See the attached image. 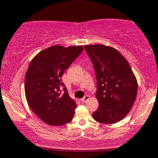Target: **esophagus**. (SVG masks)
I'll use <instances>...</instances> for the list:
<instances>
[{
  "label": "esophagus",
  "instance_id": "esophagus-1",
  "mask_svg": "<svg viewBox=\"0 0 158 158\" xmlns=\"http://www.w3.org/2000/svg\"><path fill=\"white\" fill-rule=\"evenodd\" d=\"M89 98H90V96H89V95H86V96H84V98L81 99V101L83 102V103H85V102L87 101V100H89Z\"/></svg>",
  "mask_w": 158,
  "mask_h": 158
}]
</instances>
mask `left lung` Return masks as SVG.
I'll return each instance as SVG.
<instances>
[{"label": "left lung", "mask_w": 158, "mask_h": 158, "mask_svg": "<svg viewBox=\"0 0 158 158\" xmlns=\"http://www.w3.org/2000/svg\"><path fill=\"white\" fill-rule=\"evenodd\" d=\"M84 48L97 77L99 106L93 117L105 124L118 123L129 113L136 99L135 76L127 60L113 47L97 44L87 45Z\"/></svg>", "instance_id": "left-lung-1"}]
</instances>
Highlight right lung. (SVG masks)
I'll use <instances>...</instances> for the list:
<instances>
[{
    "label": "right lung",
    "instance_id": "obj_1",
    "mask_svg": "<svg viewBox=\"0 0 158 158\" xmlns=\"http://www.w3.org/2000/svg\"><path fill=\"white\" fill-rule=\"evenodd\" d=\"M83 50L82 45H53L30 61L25 75L27 103L32 112L50 126H63L74 117L75 101L68 95L61 77Z\"/></svg>",
    "mask_w": 158,
    "mask_h": 158
}]
</instances>
